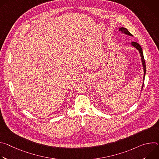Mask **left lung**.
Masks as SVG:
<instances>
[{"label":"left lung","instance_id":"left-lung-1","mask_svg":"<svg viewBox=\"0 0 159 159\" xmlns=\"http://www.w3.org/2000/svg\"><path fill=\"white\" fill-rule=\"evenodd\" d=\"M119 31H121L122 33L123 34H127L128 36H133V35L129 32V31L125 28H123V27H121V28H119ZM131 46L133 47L134 48L137 49V50H139V53H140V55L141 57V60H142V66H143V80L145 79V74H146V65H145V60H144V57H143V51H142V48H141L140 45L137 43V42H131ZM143 84L144 83H143L142 84V89L141 90H142L143 89Z\"/></svg>","mask_w":159,"mask_h":159}]
</instances>
